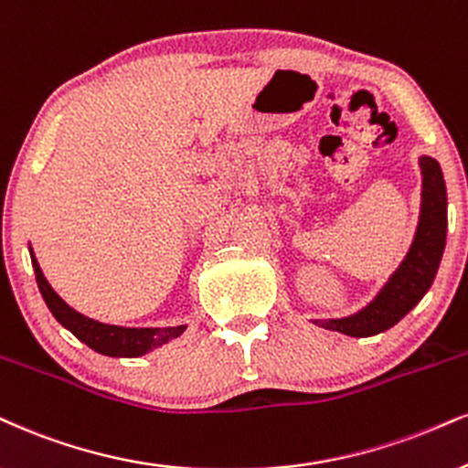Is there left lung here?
<instances>
[{"instance_id": "1", "label": "left lung", "mask_w": 468, "mask_h": 468, "mask_svg": "<svg viewBox=\"0 0 468 468\" xmlns=\"http://www.w3.org/2000/svg\"><path fill=\"white\" fill-rule=\"evenodd\" d=\"M419 165L423 173V199H420L419 228L406 261L367 308L345 319H316L314 323L319 327L356 338L375 336L399 323L430 291L445 250L447 188L441 165L434 158L420 155Z\"/></svg>"}]
</instances>
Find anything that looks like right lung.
<instances>
[{
	"label": "right lung",
	"instance_id": "right-lung-1",
	"mask_svg": "<svg viewBox=\"0 0 468 468\" xmlns=\"http://www.w3.org/2000/svg\"><path fill=\"white\" fill-rule=\"evenodd\" d=\"M30 256L34 273H37L40 295H43L51 314H54L56 321L62 323L75 338L82 340L84 345H89V347L95 349L97 354L112 357H136L147 354L149 349H155L160 347V345L169 343V340L177 338L184 330H186V325L163 327V330H160V327H119L93 321L89 319V316L75 313L71 305H67L56 295L54 288H51L49 282L45 280L43 271H40L37 258H34V251H30Z\"/></svg>",
	"mask_w": 468,
	"mask_h": 468
}]
</instances>
